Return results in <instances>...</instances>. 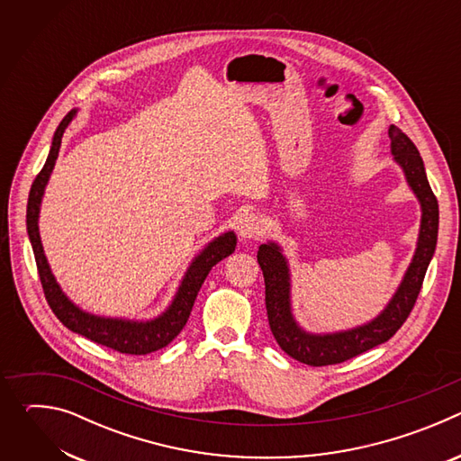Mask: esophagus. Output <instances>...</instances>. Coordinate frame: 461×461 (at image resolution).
<instances>
[{
	"mask_svg": "<svg viewBox=\"0 0 461 461\" xmlns=\"http://www.w3.org/2000/svg\"><path fill=\"white\" fill-rule=\"evenodd\" d=\"M262 231H265V226H262V221L257 215H248L239 224V235L248 240L258 239L262 235Z\"/></svg>",
	"mask_w": 461,
	"mask_h": 461,
	"instance_id": "esophagus-1",
	"label": "esophagus"
}]
</instances>
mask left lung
Instances as JSON below:
<instances>
[{
    "mask_svg": "<svg viewBox=\"0 0 461 461\" xmlns=\"http://www.w3.org/2000/svg\"><path fill=\"white\" fill-rule=\"evenodd\" d=\"M388 137L392 142V155L396 157V160L403 167L409 185L414 189L421 203L423 217L416 255L405 274L402 286L398 288L396 295L392 297V301L379 317H375L372 322L365 326L354 328V330L332 336H310L303 332L295 324L290 312L288 267L285 257L279 251V246L272 242L260 244L257 251L258 267L262 270V276H265L267 312L272 334L279 347L290 357L304 365H338L388 341L403 326L421 292L423 279L438 240V199L430 189L423 160L412 140L396 125H390Z\"/></svg>",
    "mask_w": 461,
    "mask_h": 461,
    "instance_id": "1",
    "label": "left lung"
}]
</instances>
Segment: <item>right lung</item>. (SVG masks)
I'll list each match as a JSON object with an SVG mask.
<instances>
[{"label": "right lung", "mask_w": 461, "mask_h": 461, "mask_svg": "<svg viewBox=\"0 0 461 461\" xmlns=\"http://www.w3.org/2000/svg\"><path fill=\"white\" fill-rule=\"evenodd\" d=\"M77 111H69L63 116L59 122L50 153L47 157V162L43 164L41 171L36 175L31 193H29V203H27V231L29 239L32 244L34 258H36V267H38V276L41 281V288L45 294V299L54 312V315L69 328V330L102 345L107 348H113L120 354H131V356H146L155 350H160L167 347L178 334L182 328L185 326L191 308L194 304L196 295H199V290L208 277L210 270L217 265L219 260L226 258L230 253H233L237 239L233 231H228L215 239L213 242L208 244V248L193 260V265L189 267L178 294L169 306V310L160 315L155 321L149 322H129L122 319H104L96 317L91 313L82 312L77 308L68 297H65L56 285L50 268L47 265V258L43 255L40 233H38V212H40V203H41V194L45 189V184L49 180V175L54 167V162L58 158V151L61 146V137L65 127L69 125Z\"/></svg>", "instance_id": "right-lung-1"}]
</instances>
